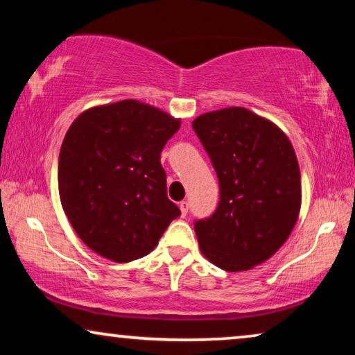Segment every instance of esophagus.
Segmentation results:
<instances>
[{
	"mask_svg": "<svg viewBox=\"0 0 355 355\" xmlns=\"http://www.w3.org/2000/svg\"><path fill=\"white\" fill-rule=\"evenodd\" d=\"M179 210H181V215L186 216L187 211H189V203L187 202H181L179 203Z\"/></svg>",
	"mask_w": 355,
	"mask_h": 355,
	"instance_id": "1",
	"label": "esophagus"
}]
</instances>
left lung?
<instances>
[{"label":"left lung","mask_w":355,"mask_h":355,"mask_svg":"<svg viewBox=\"0 0 355 355\" xmlns=\"http://www.w3.org/2000/svg\"><path fill=\"white\" fill-rule=\"evenodd\" d=\"M192 128L220 181V203L196 223L203 257L218 268L252 270L281 249L299 220L300 169L294 147L273 121L231 106L203 113Z\"/></svg>","instance_id":"8db88e82"}]
</instances>
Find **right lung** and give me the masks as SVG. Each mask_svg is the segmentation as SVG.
Instances as JSON below:
<instances>
[{
    "mask_svg": "<svg viewBox=\"0 0 355 355\" xmlns=\"http://www.w3.org/2000/svg\"><path fill=\"white\" fill-rule=\"evenodd\" d=\"M179 128V118L130 98L92 106L67 129L58 163L61 205L95 254L116 263L140 259L181 215L159 162Z\"/></svg>",
    "mask_w": 355,
    "mask_h": 355,
    "instance_id": "right-lung-1",
    "label": "right lung"
}]
</instances>
